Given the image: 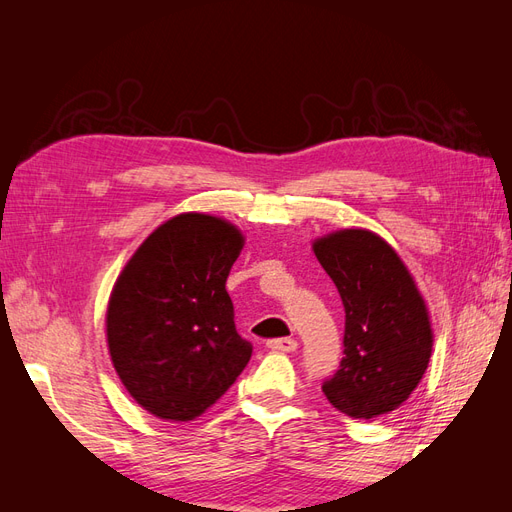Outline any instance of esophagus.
<instances>
[{"label":"esophagus","instance_id":"1","mask_svg":"<svg viewBox=\"0 0 512 512\" xmlns=\"http://www.w3.org/2000/svg\"><path fill=\"white\" fill-rule=\"evenodd\" d=\"M271 350H277V352H294L297 350V339H290V337H280V339H271V342L267 344Z\"/></svg>","mask_w":512,"mask_h":512}]
</instances>
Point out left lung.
<instances>
[{
    "label": "left lung",
    "mask_w": 512,
    "mask_h": 512,
    "mask_svg": "<svg viewBox=\"0 0 512 512\" xmlns=\"http://www.w3.org/2000/svg\"><path fill=\"white\" fill-rule=\"evenodd\" d=\"M346 312L344 359L322 393L352 418L397 410L421 382L433 346L427 305L397 252L376 232L337 230L314 241Z\"/></svg>",
    "instance_id": "obj_1"
}]
</instances>
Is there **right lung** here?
Segmentation results:
<instances>
[{"label":"right lung","mask_w":512,"mask_h":512,"mask_svg":"<svg viewBox=\"0 0 512 512\" xmlns=\"http://www.w3.org/2000/svg\"><path fill=\"white\" fill-rule=\"evenodd\" d=\"M243 235L226 220L181 213L121 271L106 337L128 393L164 421H192L239 378L252 344L237 333L226 277Z\"/></svg>","instance_id":"right-lung-1"}]
</instances>
